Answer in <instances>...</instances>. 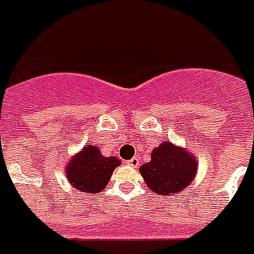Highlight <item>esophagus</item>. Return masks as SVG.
I'll return each instance as SVG.
<instances>
[{"label": "esophagus", "instance_id": "34e87169", "mask_svg": "<svg viewBox=\"0 0 254 254\" xmlns=\"http://www.w3.org/2000/svg\"><path fill=\"white\" fill-rule=\"evenodd\" d=\"M127 165H130V167H138L140 165V160H138V157H133V159H130V160L127 161Z\"/></svg>", "mask_w": 254, "mask_h": 254}]
</instances>
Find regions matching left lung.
<instances>
[{"mask_svg":"<svg viewBox=\"0 0 254 254\" xmlns=\"http://www.w3.org/2000/svg\"><path fill=\"white\" fill-rule=\"evenodd\" d=\"M196 168V159L190 152L165 141L152 151L151 161L140 167V174L151 191L171 196L189 187Z\"/></svg>","mask_w":254,"mask_h":254,"instance_id":"left-lung-1","label":"left lung"}]
</instances>
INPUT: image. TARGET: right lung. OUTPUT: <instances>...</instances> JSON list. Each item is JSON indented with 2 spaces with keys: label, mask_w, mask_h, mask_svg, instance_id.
<instances>
[{
  "label": "right lung",
  "mask_w": 254,
  "mask_h": 254,
  "mask_svg": "<svg viewBox=\"0 0 254 254\" xmlns=\"http://www.w3.org/2000/svg\"><path fill=\"white\" fill-rule=\"evenodd\" d=\"M121 164L117 157H105L98 146L86 145L65 165V176L72 187L86 194L101 192L112 178L113 171Z\"/></svg>",
  "instance_id": "right-lung-1"
}]
</instances>
